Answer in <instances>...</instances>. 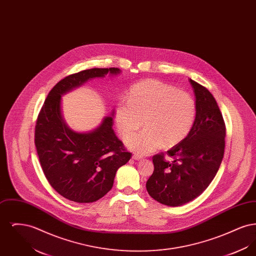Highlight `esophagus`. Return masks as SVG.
Returning <instances> with one entry per match:
<instances>
[{"instance_id":"1","label":"esophagus","mask_w":256,"mask_h":256,"mask_svg":"<svg viewBox=\"0 0 256 256\" xmlns=\"http://www.w3.org/2000/svg\"><path fill=\"white\" fill-rule=\"evenodd\" d=\"M132 159H134V160H141L142 156H137V154H134V156H132Z\"/></svg>"}]
</instances>
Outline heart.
I'll list each match as a JSON object with an SVG mask.
<instances>
[{
    "label": "heart",
    "mask_w": 256,
    "mask_h": 256,
    "mask_svg": "<svg viewBox=\"0 0 256 256\" xmlns=\"http://www.w3.org/2000/svg\"><path fill=\"white\" fill-rule=\"evenodd\" d=\"M196 117V104L188 93L156 80L141 82L128 92V102H120L115 122L130 150L148 154L159 148L176 146L190 132Z\"/></svg>",
    "instance_id": "1"
}]
</instances>
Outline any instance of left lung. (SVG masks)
I'll use <instances>...</instances> for the list:
<instances>
[{
    "label": "left lung",
    "instance_id": "obj_1",
    "mask_svg": "<svg viewBox=\"0 0 256 256\" xmlns=\"http://www.w3.org/2000/svg\"><path fill=\"white\" fill-rule=\"evenodd\" d=\"M196 97V117L182 141L152 158L154 170L146 183L154 200L182 206L200 195L215 178L224 152L226 126L217 102L206 87L190 78Z\"/></svg>",
    "mask_w": 256,
    "mask_h": 256
}]
</instances>
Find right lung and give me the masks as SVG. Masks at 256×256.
<instances>
[{"label": "right lung", "mask_w": 256, "mask_h": 256, "mask_svg": "<svg viewBox=\"0 0 256 256\" xmlns=\"http://www.w3.org/2000/svg\"><path fill=\"white\" fill-rule=\"evenodd\" d=\"M120 73L118 68H93L64 78L50 91L38 115L34 142L42 170L50 186L69 200L89 204L108 194L132 154L112 128L114 110L96 128L78 132L63 118L61 97L90 80Z\"/></svg>", "instance_id": "obj_1"}]
</instances>
